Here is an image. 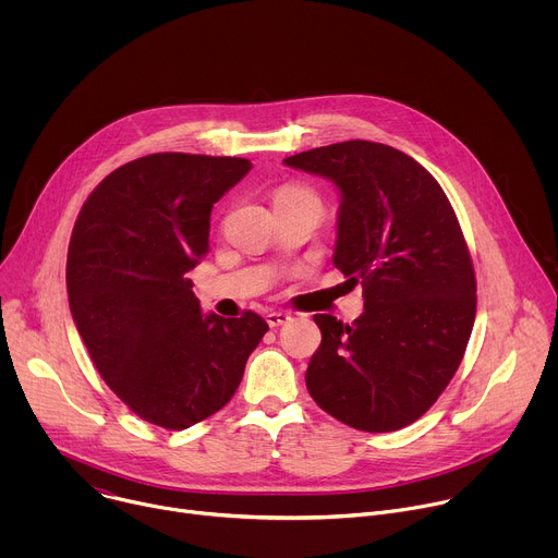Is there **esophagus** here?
<instances>
[{
	"instance_id": "34e87169",
	"label": "esophagus",
	"mask_w": 558,
	"mask_h": 558,
	"mask_svg": "<svg viewBox=\"0 0 558 558\" xmlns=\"http://www.w3.org/2000/svg\"><path fill=\"white\" fill-rule=\"evenodd\" d=\"M265 320H267V325H269L271 329H276V327L287 325V323L291 320V315L284 313V311H269V313L265 315Z\"/></svg>"
}]
</instances>
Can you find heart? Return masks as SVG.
Listing matches in <instances>:
<instances>
[{
    "label": "heart",
    "instance_id": "obj_1",
    "mask_svg": "<svg viewBox=\"0 0 558 558\" xmlns=\"http://www.w3.org/2000/svg\"><path fill=\"white\" fill-rule=\"evenodd\" d=\"M300 196H313V198H317L311 190H306V187H284V190H280L278 194H276V201H284V198H300Z\"/></svg>",
    "mask_w": 558,
    "mask_h": 558
}]
</instances>
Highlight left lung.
Segmentation results:
<instances>
[{
	"label": "left lung",
	"mask_w": 558,
	"mask_h": 558,
	"mask_svg": "<svg viewBox=\"0 0 558 558\" xmlns=\"http://www.w3.org/2000/svg\"><path fill=\"white\" fill-rule=\"evenodd\" d=\"M284 166L338 187L333 265L364 289L353 325L313 315L323 342L304 375L308 395L351 428L400 430L437 402L474 325V269L454 209L415 158L384 143H333Z\"/></svg>",
	"instance_id": "obj_1"
}]
</instances>
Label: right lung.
<instances>
[{
	"label": "right lung",
	"instance_id": "right-lung-1",
	"mask_svg": "<svg viewBox=\"0 0 558 558\" xmlns=\"http://www.w3.org/2000/svg\"><path fill=\"white\" fill-rule=\"evenodd\" d=\"M247 158L161 151L108 174L72 229V320L97 371L141 420L183 430L220 411L269 331L254 311L203 313L187 274L209 252L214 203Z\"/></svg>",
	"mask_w": 558,
	"mask_h": 558
}]
</instances>
